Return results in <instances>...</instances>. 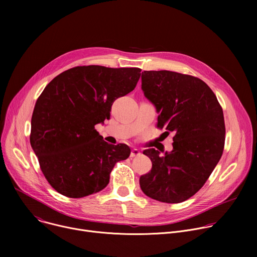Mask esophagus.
I'll return each instance as SVG.
<instances>
[{
    "instance_id": "34e87169",
    "label": "esophagus",
    "mask_w": 257,
    "mask_h": 257,
    "mask_svg": "<svg viewBox=\"0 0 257 257\" xmlns=\"http://www.w3.org/2000/svg\"><path fill=\"white\" fill-rule=\"evenodd\" d=\"M138 156H140V152H139L138 150H136V149H133V150L131 151L130 157H131V158H134V157H138Z\"/></svg>"
}]
</instances>
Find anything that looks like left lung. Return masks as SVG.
<instances>
[{"instance_id":"obj_1","label":"left lung","mask_w":257,"mask_h":257,"mask_svg":"<svg viewBox=\"0 0 257 257\" xmlns=\"http://www.w3.org/2000/svg\"><path fill=\"white\" fill-rule=\"evenodd\" d=\"M144 95L157 107V127L172 132L173 151L164 157L145 150L153 168L139 179L149 197L179 203L193 196L205 184L225 146L223 108L210 87L201 79L173 71H144Z\"/></svg>"}]
</instances>
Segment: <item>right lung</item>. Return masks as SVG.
<instances>
[{"label": "right lung", "instance_id": "obj_1", "mask_svg": "<svg viewBox=\"0 0 257 257\" xmlns=\"http://www.w3.org/2000/svg\"><path fill=\"white\" fill-rule=\"evenodd\" d=\"M139 68L77 66L56 76L39 96L31 118L30 144L50 185L81 198L102 190L129 146L106 143L94 126L108 119L114 100L131 92Z\"/></svg>", "mask_w": 257, "mask_h": 257}]
</instances>
